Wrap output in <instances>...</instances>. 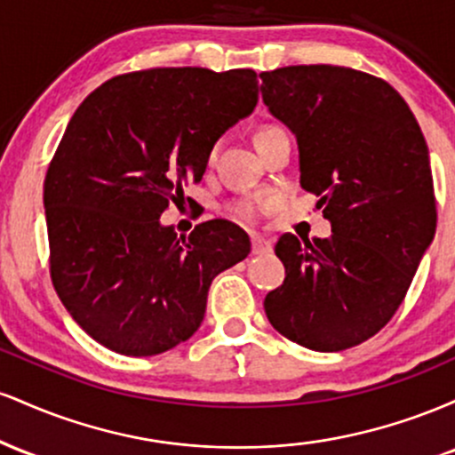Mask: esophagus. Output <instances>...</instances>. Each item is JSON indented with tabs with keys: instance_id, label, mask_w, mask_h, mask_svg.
I'll return each instance as SVG.
<instances>
[{
	"instance_id": "1",
	"label": "esophagus",
	"mask_w": 455,
	"mask_h": 455,
	"mask_svg": "<svg viewBox=\"0 0 455 455\" xmlns=\"http://www.w3.org/2000/svg\"><path fill=\"white\" fill-rule=\"evenodd\" d=\"M250 242H252V254L271 252V243L265 237H260V235H252V237H250Z\"/></svg>"
}]
</instances>
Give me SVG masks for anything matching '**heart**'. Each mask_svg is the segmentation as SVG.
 Here are the masks:
<instances>
[{
    "instance_id": "b5f03b06",
    "label": "heart",
    "mask_w": 455,
    "mask_h": 455,
    "mask_svg": "<svg viewBox=\"0 0 455 455\" xmlns=\"http://www.w3.org/2000/svg\"><path fill=\"white\" fill-rule=\"evenodd\" d=\"M274 130H278V128H271V126L260 128L257 139L263 137V134L274 132ZM216 154H218V145H213L212 151H210V160L216 158ZM265 205H267V203H265L263 198H248V196H245V198H237V201H233L231 205H228V212H231V216L237 218V220L254 222V220H259V216L263 213Z\"/></svg>"
}]
</instances>
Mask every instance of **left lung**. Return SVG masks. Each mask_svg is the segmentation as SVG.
Masks as SVG:
<instances>
[{
	"label": "left lung",
	"mask_w": 455,
	"mask_h": 455,
	"mask_svg": "<svg viewBox=\"0 0 455 455\" xmlns=\"http://www.w3.org/2000/svg\"><path fill=\"white\" fill-rule=\"evenodd\" d=\"M260 78L271 115L299 145V184L331 222L325 239H278L286 278L265 315L291 342L344 351L391 321L435 237L426 139L404 98L368 72L312 64Z\"/></svg>",
	"instance_id": "8db88e82"
}]
</instances>
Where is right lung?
<instances>
[{"instance_id": "right-lung-1", "label": "right lung", "mask_w": 455, "mask_h": 455, "mask_svg": "<svg viewBox=\"0 0 455 455\" xmlns=\"http://www.w3.org/2000/svg\"><path fill=\"white\" fill-rule=\"evenodd\" d=\"M257 100L254 70L149 68L108 78L72 115L44 177L49 269L102 347L149 357L186 342L212 280L250 254L237 224L207 220L177 237L160 216Z\"/></svg>"}]
</instances>
